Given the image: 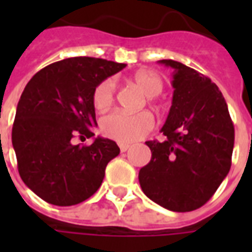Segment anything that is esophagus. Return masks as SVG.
I'll return each mask as SVG.
<instances>
[{"instance_id": "1", "label": "esophagus", "mask_w": 252, "mask_h": 252, "mask_svg": "<svg viewBox=\"0 0 252 252\" xmlns=\"http://www.w3.org/2000/svg\"><path fill=\"white\" fill-rule=\"evenodd\" d=\"M119 147H120L121 153H126V151H128V150L131 148V146H129V144H126V143H120Z\"/></svg>"}]
</instances>
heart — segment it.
Here are the masks:
<instances>
[{
    "mask_svg": "<svg viewBox=\"0 0 252 252\" xmlns=\"http://www.w3.org/2000/svg\"><path fill=\"white\" fill-rule=\"evenodd\" d=\"M133 82L143 93L148 97V101H154L157 95L163 90V79L154 71L142 70L133 75ZM115 81L105 79L94 89L92 101L94 109L105 112L115 99ZM154 117L148 112L139 113H124L113 112L104 116L99 121V128L105 136L119 143L136 142L147 135L153 129Z\"/></svg>",
    "mask_w": 252,
    "mask_h": 252,
    "instance_id": "b5f03b06",
    "label": "heart"
}]
</instances>
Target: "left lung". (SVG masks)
I'll return each instance as SVG.
<instances>
[{
    "label": "left lung",
    "mask_w": 252,
    "mask_h": 252,
    "mask_svg": "<svg viewBox=\"0 0 252 252\" xmlns=\"http://www.w3.org/2000/svg\"><path fill=\"white\" fill-rule=\"evenodd\" d=\"M171 67L173 102L164 142H147L151 160L139 171L144 194L173 212L194 211L215 194L231 169L235 129L216 83L194 68L163 59Z\"/></svg>",
    "instance_id": "1"
}]
</instances>
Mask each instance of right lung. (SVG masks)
<instances>
[{
  "label": "right lung",
  "mask_w": 252,
  "mask_h": 252,
  "mask_svg": "<svg viewBox=\"0 0 252 252\" xmlns=\"http://www.w3.org/2000/svg\"><path fill=\"white\" fill-rule=\"evenodd\" d=\"M126 66L99 58H68L41 68L27 83L16 109L12 144L21 180L41 200L70 206L98 190L106 164L120 148L99 136L90 146L72 142L94 136V89Z\"/></svg>",
  "instance_id": "obj_1"
}]
</instances>
